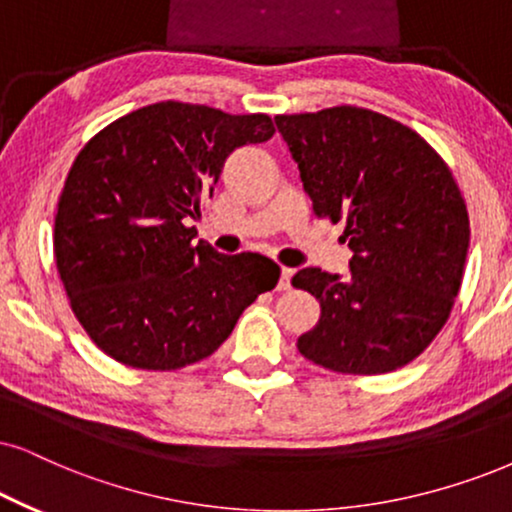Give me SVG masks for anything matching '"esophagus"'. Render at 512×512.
<instances>
[{
  "mask_svg": "<svg viewBox=\"0 0 512 512\" xmlns=\"http://www.w3.org/2000/svg\"><path fill=\"white\" fill-rule=\"evenodd\" d=\"M290 276H293V269L281 267V278H278V290H288L290 288Z\"/></svg>",
  "mask_w": 512,
  "mask_h": 512,
  "instance_id": "esophagus-1",
  "label": "esophagus"
}]
</instances>
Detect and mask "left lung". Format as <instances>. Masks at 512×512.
I'll use <instances>...</instances> for the list:
<instances>
[{
	"label": "left lung",
	"instance_id": "obj_1",
	"mask_svg": "<svg viewBox=\"0 0 512 512\" xmlns=\"http://www.w3.org/2000/svg\"><path fill=\"white\" fill-rule=\"evenodd\" d=\"M274 120L316 217L345 219L352 250L349 276H293L321 302L297 349L338 373L397 371L442 331L461 288L470 222L451 170L420 134L366 108Z\"/></svg>",
	"mask_w": 512,
	"mask_h": 512
}]
</instances>
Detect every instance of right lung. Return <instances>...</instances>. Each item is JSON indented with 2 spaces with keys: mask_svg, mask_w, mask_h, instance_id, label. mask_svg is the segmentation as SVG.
Instances as JSON below:
<instances>
[{
  "mask_svg": "<svg viewBox=\"0 0 512 512\" xmlns=\"http://www.w3.org/2000/svg\"><path fill=\"white\" fill-rule=\"evenodd\" d=\"M271 134L269 115L163 101L82 148L58 200L54 255L77 321L108 357L146 371L196 364L276 286L269 257L222 255L186 226L224 160Z\"/></svg>",
  "mask_w": 512,
  "mask_h": 512,
  "instance_id": "obj_1",
  "label": "right lung"
}]
</instances>
